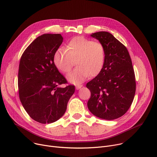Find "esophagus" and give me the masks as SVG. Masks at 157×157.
<instances>
[{
    "label": "esophagus",
    "instance_id": "34e87169",
    "mask_svg": "<svg viewBox=\"0 0 157 157\" xmlns=\"http://www.w3.org/2000/svg\"><path fill=\"white\" fill-rule=\"evenodd\" d=\"M82 86H83L82 85H77V86H75V88H76L77 90H78V89H80V88H82Z\"/></svg>",
    "mask_w": 157,
    "mask_h": 157
}]
</instances>
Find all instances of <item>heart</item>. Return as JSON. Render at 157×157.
Here are the masks:
<instances>
[{
  "mask_svg": "<svg viewBox=\"0 0 157 157\" xmlns=\"http://www.w3.org/2000/svg\"><path fill=\"white\" fill-rule=\"evenodd\" d=\"M77 67L67 76V80L78 84L90 77L98 75L104 65L105 50L102 43L82 36L72 38L66 49L60 48L55 52L53 63L62 73L70 70L73 61Z\"/></svg>",
  "mask_w": 157,
  "mask_h": 157,
  "instance_id": "obj_1",
  "label": "heart"
}]
</instances>
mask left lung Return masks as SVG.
<instances>
[{"mask_svg":"<svg viewBox=\"0 0 157 157\" xmlns=\"http://www.w3.org/2000/svg\"><path fill=\"white\" fill-rule=\"evenodd\" d=\"M90 36L104 46L105 62L101 73L86 85L91 93L87 106L96 117L113 120L123 116L133 101L134 69L127 48L112 34L99 31Z\"/></svg>","mask_w":157,"mask_h":157,"instance_id":"8db88e82","label":"left lung"}]
</instances>
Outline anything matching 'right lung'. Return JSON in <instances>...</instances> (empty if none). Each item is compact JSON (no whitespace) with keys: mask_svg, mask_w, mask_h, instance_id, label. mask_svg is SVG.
Instances as JSON below:
<instances>
[{"mask_svg":"<svg viewBox=\"0 0 157 157\" xmlns=\"http://www.w3.org/2000/svg\"><path fill=\"white\" fill-rule=\"evenodd\" d=\"M60 34H44L24 52L19 63V99L29 116L42 124L56 121L65 114L74 86H59L67 80L53 63V55L63 42Z\"/></svg>","mask_w":157,"mask_h":157,"instance_id":"1","label":"right lung"}]
</instances>
